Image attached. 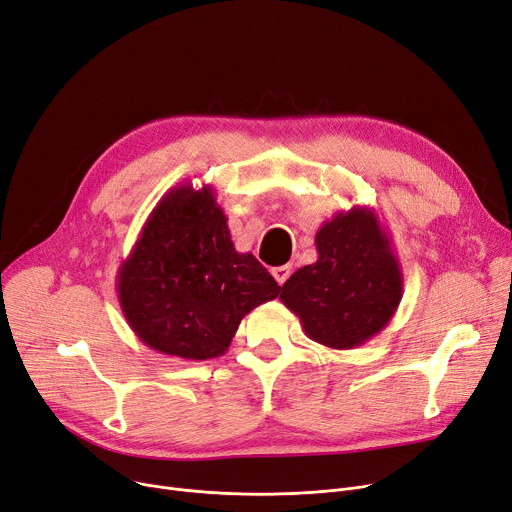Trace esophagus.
I'll use <instances>...</instances> for the list:
<instances>
[{"mask_svg": "<svg viewBox=\"0 0 512 512\" xmlns=\"http://www.w3.org/2000/svg\"><path fill=\"white\" fill-rule=\"evenodd\" d=\"M290 272H292V267H290V265H278V267H272V276L276 278V282H278L280 286L288 280Z\"/></svg>", "mask_w": 512, "mask_h": 512, "instance_id": "1", "label": "esophagus"}]
</instances>
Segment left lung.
<instances>
[{"label":"left lung","instance_id":"obj_1","mask_svg":"<svg viewBox=\"0 0 512 512\" xmlns=\"http://www.w3.org/2000/svg\"><path fill=\"white\" fill-rule=\"evenodd\" d=\"M317 261L294 272L280 301L307 338L348 351L380 334L402 299V270L390 236L369 207L338 211L315 234Z\"/></svg>","mask_w":512,"mask_h":512}]
</instances>
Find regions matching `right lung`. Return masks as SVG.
Wrapping results in <instances>:
<instances>
[{"mask_svg": "<svg viewBox=\"0 0 512 512\" xmlns=\"http://www.w3.org/2000/svg\"><path fill=\"white\" fill-rule=\"evenodd\" d=\"M116 290L130 330L161 355L222 357L242 317L278 297L280 286L238 253L209 186L180 184L149 213Z\"/></svg>", "mask_w": 512, "mask_h": 512, "instance_id": "1", "label": "right lung"}]
</instances>
